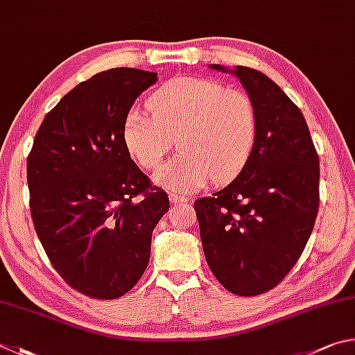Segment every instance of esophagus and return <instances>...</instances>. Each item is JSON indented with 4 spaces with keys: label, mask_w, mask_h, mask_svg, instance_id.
I'll list each match as a JSON object with an SVG mask.
<instances>
[{
    "label": "esophagus",
    "mask_w": 355,
    "mask_h": 355,
    "mask_svg": "<svg viewBox=\"0 0 355 355\" xmlns=\"http://www.w3.org/2000/svg\"><path fill=\"white\" fill-rule=\"evenodd\" d=\"M168 196H170V202L174 204V206H179V204H187L189 202L187 198L178 195V193H170Z\"/></svg>",
    "instance_id": "1"
}]
</instances>
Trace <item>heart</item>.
I'll use <instances>...</instances> for the list:
<instances>
[{
	"label": "heart",
	"mask_w": 355,
	"mask_h": 355,
	"mask_svg": "<svg viewBox=\"0 0 355 355\" xmlns=\"http://www.w3.org/2000/svg\"><path fill=\"white\" fill-rule=\"evenodd\" d=\"M151 114L130 109L121 124L124 149L143 170H154L178 140L182 154L154 174L174 191H196L212 181L237 176L257 141V110L250 95L218 80L173 79L148 99Z\"/></svg>",
	"instance_id": "1"
}]
</instances>
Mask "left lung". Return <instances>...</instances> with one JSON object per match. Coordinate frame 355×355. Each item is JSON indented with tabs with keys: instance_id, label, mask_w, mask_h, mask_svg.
<instances>
[{
	"instance_id": "1",
	"label": "left lung",
	"mask_w": 355,
	"mask_h": 355,
	"mask_svg": "<svg viewBox=\"0 0 355 355\" xmlns=\"http://www.w3.org/2000/svg\"><path fill=\"white\" fill-rule=\"evenodd\" d=\"M240 79L257 110V141L234 181L195 201L204 256L239 296L275 288L306 248L320 207V159L297 105L263 73L212 64Z\"/></svg>"
}]
</instances>
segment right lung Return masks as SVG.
Segmentation results:
<instances>
[{"label":"right lung","instance_id":"right-lung-1","mask_svg":"<svg viewBox=\"0 0 355 355\" xmlns=\"http://www.w3.org/2000/svg\"><path fill=\"white\" fill-rule=\"evenodd\" d=\"M155 80L157 73L137 68L84 80L48 112L28 155L43 250L71 288L95 300H115L139 282L154 227L170 209L121 140L124 115Z\"/></svg>","mask_w":355,"mask_h":355}]
</instances>
